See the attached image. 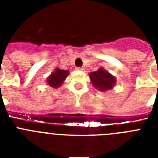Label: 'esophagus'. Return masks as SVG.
<instances>
[{
	"mask_svg": "<svg viewBox=\"0 0 158 158\" xmlns=\"http://www.w3.org/2000/svg\"><path fill=\"white\" fill-rule=\"evenodd\" d=\"M76 69L77 70H83V69H84V68H83V67H77Z\"/></svg>",
	"mask_w": 158,
	"mask_h": 158,
	"instance_id": "34e87169",
	"label": "esophagus"
}]
</instances>
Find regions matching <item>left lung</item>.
<instances>
[{
  "mask_svg": "<svg viewBox=\"0 0 158 158\" xmlns=\"http://www.w3.org/2000/svg\"><path fill=\"white\" fill-rule=\"evenodd\" d=\"M89 74L93 85L100 91H107L115 86V78L103 68H99L97 71L91 72Z\"/></svg>",
  "mask_w": 158,
  "mask_h": 158,
  "instance_id": "8db88e82",
  "label": "left lung"
}]
</instances>
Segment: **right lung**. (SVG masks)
Returning <instances> with one entry per match:
<instances>
[{"instance_id":"add662e5","label":"right lung","mask_w":158,"mask_h":158,"mask_svg":"<svg viewBox=\"0 0 158 158\" xmlns=\"http://www.w3.org/2000/svg\"><path fill=\"white\" fill-rule=\"evenodd\" d=\"M68 74H69L68 70H63L59 68H56L55 69V71L52 73L50 76H48L47 82L48 85H50V87L57 89L63 84V82L66 79Z\"/></svg>"}]
</instances>
